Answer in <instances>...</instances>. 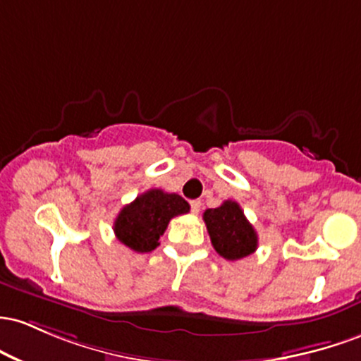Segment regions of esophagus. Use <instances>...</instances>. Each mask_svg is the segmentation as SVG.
<instances>
[{
    "label": "esophagus",
    "mask_w": 361,
    "mask_h": 361,
    "mask_svg": "<svg viewBox=\"0 0 361 361\" xmlns=\"http://www.w3.org/2000/svg\"><path fill=\"white\" fill-rule=\"evenodd\" d=\"M191 212H192L194 214H197V213L201 212V201H200V200L191 201Z\"/></svg>",
    "instance_id": "esophagus-1"
}]
</instances>
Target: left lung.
Instances as JSON below:
<instances>
[{
  "label": "left lung",
  "instance_id": "obj_1",
  "mask_svg": "<svg viewBox=\"0 0 361 361\" xmlns=\"http://www.w3.org/2000/svg\"><path fill=\"white\" fill-rule=\"evenodd\" d=\"M212 244L221 257L228 261L244 259L257 249V233L244 212L235 201H224L218 208L202 214Z\"/></svg>",
  "mask_w": 361,
  "mask_h": 361
}]
</instances>
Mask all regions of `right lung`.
<instances>
[{
  "instance_id": "add662e5",
  "label": "right lung",
  "mask_w": 361,
  "mask_h": 361,
  "mask_svg": "<svg viewBox=\"0 0 361 361\" xmlns=\"http://www.w3.org/2000/svg\"><path fill=\"white\" fill-rule=\"evenodd\" d=\"M189 213V202L176 192L149 189L121 209L114 233L121 244L135 252H152L173 216Z\"/></svg>"
}]
</instances>
